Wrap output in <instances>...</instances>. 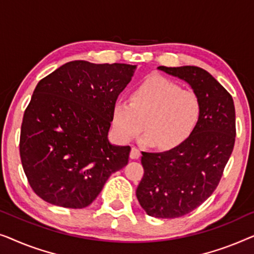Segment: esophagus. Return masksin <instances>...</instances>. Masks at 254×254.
<instances>
[{
	"label": "esophagus",
	"mask_w": 254,
	"mask_h": 254,
	"mask_svg": "<svg viewBox=\"0 0 254 254\" xmlns=\"http://www.w3.org/2000/svg\"><path fill=\"white\" fill-rule=\"evenodd\" d=\"M129 156H130L131 159H137L141 156V152H140V150H138L137 148L133 147V148H131V150H130V155Z\"/></svg>",
	"instance_id": "obj_1"
}]
</instances>
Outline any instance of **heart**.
Segmentation results:
<instances>
[{"instance_id": "heart-1", "label": "heart", "mask_w": 254, "mask_h": 254, "mask_svg": "<svg viewBox=\"0 0 254 254\" xmlns=\"http://www.w3.org/2000/svg\"><path fill=\"white\" fill-rule=\"evenodd\" d=\"M200 117L201 102L195 92L154 76L134 90L130 100L114 102L111 126L120 143L129 142L144 128L141 143L173 150L192 136Z\"/></svg>"}]
</instances>
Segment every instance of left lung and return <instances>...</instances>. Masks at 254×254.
Wrapping results in <instances>:
<instances>
[{"label":"left lung","mask_w":254,"mask_h":254,"mask_svg":"<svg viewBox=\"0 0 254 254\" xmlns=\"http://www.w3.org/2000/svg\"><path fill=\"white\" fill-rule=\"evenodd\" d=\"M158 69L189 83L201 102L200 121L185 143L173 150L142 152L138 202L149 216L175 218L199 207L217 187L234 149L236 114L230 93L204 69Z\"/></svg>","instance_id":"obj_1"}]
</instances>
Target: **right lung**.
Here are the masks:
<instances>
[{
  "mask_svg": "<svg viewBox=\"0 0 254 254\" xmlns=\"http://www.w3.org/2000/svg\"><path fill=\"white\" fill-rule=\"evenodd\" d=\"M136 65L68 62L41 79L24 112L19 154L34 193L48 203L84 208L130 147L109 141L112 106Z\"/></svg>",
  "mask_w": 254,
  "mask_h": 254,
  "instance_id": "right-lung-1",
  "label": "right lung"
}]
</instances>
